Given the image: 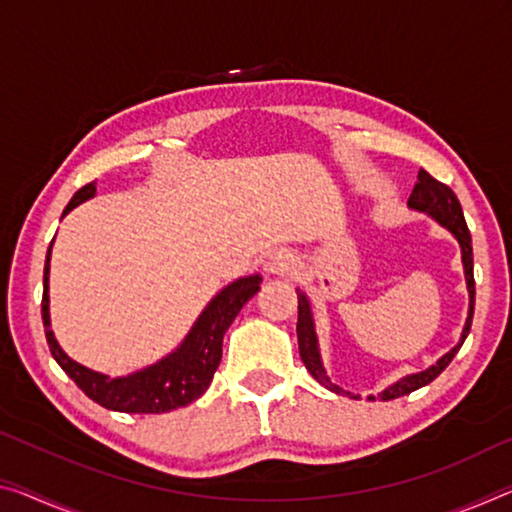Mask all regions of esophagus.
<instances>
[{"instance_id": "esophagus-1", "label": "esophagus", "mask_w": 512, "mask_h": 512, "mask_svg": "<svg viewBox=\"0 0 512 512\" xmlns=\"http://www.w3.org/2000/svg\"><path fill=\"white\" fill-rule=\"evenodd\" d=\"M297 267V258L290 254L288 249H277L272 251L270 256H267V263H265V272L267 274H279V277H286Z\"/></svg>"}]
</instances>
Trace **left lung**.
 <instances>
[{"label": "left lung", "mask_w": 512, "mask_h": 512, "mask_svg": "<svg viewBox=\"0 0 512 512\" xmlns=\"http://www.w3.org/2000/svg\"><path fill=\"white\" fill-rule=\"evenodd\" d=\"M407 206L412 210H419V212H426L432 219H437L439 224L444 226L453 233V238L460 242V249H462V265H465V279H467V290H469V316L465 322V329H462V336H460V343L455 345L451 352H446V355L437 361V364H432L430 368L421 373H414V375H407L403 380H398L396 384H391V387L384 389L380 396L382 400H393V398H400V396H407V393H412L416 389L426 387L430 384L435 377L444 371V368L451 364L455 352L462 348V343H465V338L471 329V320H474V300H476V283H474V251H471V235L467 229V222H465V215H462V206L458 201V196L453 194V190L444 183H439L437 178H432L428 171H419V183L414 185V190L410 194V201H407ZM297 343H300V357L304 361L306 371H309L316 380L322 384V387H327L329 391L334 393H341V396H352L350 391H343L341 387H336L332 384V380L327 377L325 366H322V359H320V350H318V336H316V325H313V313H311V304L306 300V295L302 290H297ZM352 398H359V396H352ZM368 400H375V396H368Z\"/></svg>", "instance_id": "8db88e82"}]
</instances>
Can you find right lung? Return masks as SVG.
<instances>
[{
	"mask_svg": "<svg viewBox=\"0 0 512 512\" xmlns=\"http://www.w3.org/2000/svg\"><path fill=\"white\" fill-rule=\"evenodd\" d=\"M96 194V183L84 185L77 190L73 199L64 210L68 215L82 201L91 199ZM50 254L52 245L45 256V272H43V327L45 338L50 345L52 357L64 368V373L80 387L86 396L96 400L98 405L107 407L114 412L125 414H162L178 410V407L190 405L192 400L201 398L210 387L212 375H215L219 361H222V343L226 329L238 316L258 290H261L263 277H245L226 286L224 290L212 297V302L203 309L199 320L194 322L190 334L178 348L157 364L141 368V371L125 375V377H109L91 371L77 361L70 359L64 350L59 348L57 338L50 329Z\"/></svg>",
	"mask_w": 512,
	"mask_h": 512,
	"instance_id": "add662e5",
	"label": "right lung"
}]
</instances>
